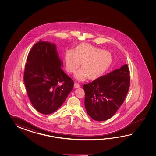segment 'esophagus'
Masks as SVG:
<instances>
[{
    "label": "esophagus",
    "mask_w": 156,
    "mask_h": 156,
    "mask_svg": "<svg viewBox=\"0 0 156 156\" xmlns=\"http://www.w3.org/2000/svg\"><path fill=\"white\" fill-rule=\"evenodd\" d=\"M80 87V85L79 83H74V87L76 89V88H79Z\"/></svg>",
    "instance_id": "34e87169"
}]
</instances>
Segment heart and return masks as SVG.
<instances>
[{
    "instance_id": "heart-1",
    "label": "heart",
    "mask_w": 156,
    "mask_h": 156,
    "mask_svg": "<svg viewBox=\"0 0 156 156\" xmlns=\"http://www.w3.org/2000/svg\"><path fill=\"white\" fill-rule=\"evenodd\" d=\"M64 61L66 70L70 73H75L81 63V69L75 73V77L83 81L87 78L95 80L103 76L112 66L113 58L107 51L83 43L73 50H66Z\"/></svg>"
}]
</instances>
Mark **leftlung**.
I'll return each mask as SVG.
<instances>
[{"mask_svg":"<svg viewBox=\"0 0 156 156\" xmlns=\"http://www.w3.org/2000/svg\"><path fill=\"white\" fill-rule=\"evenodd\" d=\"M129 70L125 64L119 69L84 84L85 106L96 121L109 119L122 105L130 86Z\"/></svg>","mask_w":156,"mask_h":156,"instance_id":"8db88e82","label":"left lung"}]
</instances>
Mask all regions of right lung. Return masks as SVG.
Here are the masks:
<instances>
[{"instance_id": "add662e5", "label": "right lung", "mask_w": 156, "mask_h": 156, "mask_svg": "<svg viewBox=\"0 0 156 156\" xmlns=\"http://www.w3.org/2000/svg\"><path fill=\"white\" fill-rule=\"evenodd\" d=\"M62 67L53 43L40 40L30 51L24 82L30 101L38 112L50 114L56 112L73 89V80L63 72Z\"/></svg>"}]
</instances>
